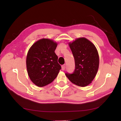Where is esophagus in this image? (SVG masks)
Returning a JSON list of instances; mask_svg holds the SVG:
<instances>
[{"label": "esophagus", "instance_id": "34e87169", "mask_svg": "<svg viewBox=\"0 0 121 121\" xmlns=\"http://www.w3.org/2000/svg\"><path fill=\"white\" fill-rule=\"evenodd\" d=\"M61 67H62V70L63 71H64V70H65V65H62V66H61Z\"/></svg>", "mask_w": 121, "mask_h": 121}]
</instances>
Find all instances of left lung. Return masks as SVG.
Masks as SVG:
<instances>
[{
	"label": "left lung",
	"instance_id": "1",
	"mask_svg": "<svg viewBox=\"0 0 121 121\" xmlns=\"http://www.w3.org/2000/svg\"><path fill=\"white\" fill-rule=\"evenodd\" d=\"M69 46L75 60V70L65 73L72 83L85 87L91 83L99 68V59L95 45L85 38H79Z\"/></svg>",
	"mask_w": 121,
	"mask_h": 121
}]
</instances>
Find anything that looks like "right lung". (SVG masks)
<instances>
[{
	"label": "right lung",
	"instance_id": "right-lung-1",
	"mask_svg": "<svg viewBox=\"0 0 121 121\" xmlns=\"http://www.w3.org/2000/svg\"><path fill=\"white\" fill-rule=\"evenodd\" d=\"M57 43L43 39L33 44L28 51L26 68L30 80L38 87L51 83L57 76L61 66L55 51Z\"/></svg>",
	"mask_w": 121,
	"mask_h": 121
}]
</instances>
